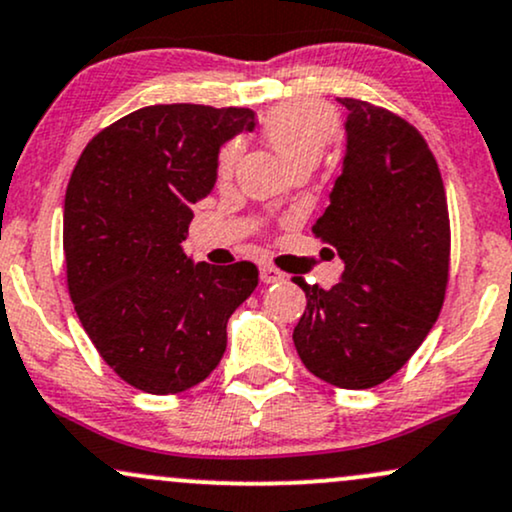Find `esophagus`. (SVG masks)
<instances>
[{
    "label": "esophagus",
    "instance_id": "esophagus-1",
    "mask_svg": "<svg viewBox=\"0 0 512 512\" xmlns=\"http://www.w3.org/2000/svg\"><path fill=\"white\" fill-rule=\"evenodd\" d=\"M260 276H262L264 283H279V281L286 279V274L279 272V269L272 267V264H262Z\"/></svg>",
    "mask_w": 512,
    "mask_h": 512
}]
</instances>
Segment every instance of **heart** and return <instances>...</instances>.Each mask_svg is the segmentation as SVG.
<instances>
[{"instance_id":"obj_1","label":"heart","mask_w":512,"mask_h":512,"mask_svg":"<svg viewBox=\"0 0 512 512\" xmlns=\"http://www.w3.org/2000/svg\"><path fill=\"white\" fill-rule=\"evenodd\" d=\"M262 133L288 169L295 164H315L334 140L336 114L322 102H283L264 116ZM240 157V143H226L219 152V176H231Z\"/></svg>"}]
</instances>
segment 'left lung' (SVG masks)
Instances as JSON below:
<instances>
[{
	"label": "left lung",
	"mask_w": 512,
	"mask_h": 512,
	"mask_svg": "<svg viewBox=\"0 0 512 512\" xmlns=\"http://www.w3.org/2000/svg\"><path fill=\"white\" fill-rule=\"evenodd\" d=\"M348 109L343 171L312 226L343 274L329 291L295 281L307 307L293 331L303 365L338 389H372L398 372L439 317L451 224L439 164L389 109L338 97Z\"/></svg>",
	"instance_id": "left-lung-1"
}]
</instances>
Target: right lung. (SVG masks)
<instances>
[{
	"label": "right lung",
	"instance_id": "add662e5",
	"mask_svg": "<svg viewBox=\"0 0 512 512\" xmlns=\"http://www.w3.org/2000/svg\"><path fill=\"white\" fill-rule=\"evenodd\" d=\"M255 131L243 107L155 104L90 140L64 200L66 281L102 360L155 396L205 381L257 267L193 262V205L217 183L221 145Z\"/></svg>",
	"mask_w": 512,
	"mask_h": 512
}]
</instances>
